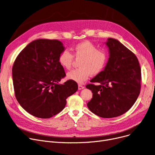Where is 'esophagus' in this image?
I'll return each mask as SVG.
<instances>
[{
    "label": "esophagus",
    "mask_w": 155,
    "mask_h": 155,
    "mask_svg": "<svg viewBox=\"0 0 155 155\" xmlns=\"http://www.w3.org/2000/svg\"><path fill=\"white\" fill-rule=\"evenodd\" d=\"M83 88H84V86H83V85H81V84H78V89L79 90H82Z\"/></svg>",
    "instance_id": "1"
}]
</instances>
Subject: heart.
<instances>
[{"instance_id": "b5f03b06", "label": "heart", "mask_w": 155, "mask_h": 155, "mask_svg": "<svg viewBox=\"0 0 155 155\" xmlns=\"http://www.w3.org/2000/svg\"><path fill=\"white\" fill-rule=\"evenodd\" d=\"M73 54L79 61V68L67 73V78L78 83H83L90 76L97 75L103 71L108 60V53L106 49L98 47L89 41L78 44L72 49ZM60 65L70 69L74 61L71 52L65 50L58 58Z\"/></svg>"}]
</instances>
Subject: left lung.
<instances>
[{"instance_id": "obj_1", "label": "left lung", "mask_w": 155, "mask_h": 155, "mask_svg": "<svg viewBox=\"0 0 155 155\" xmlns=\"http://www.w3.org/2000/svg\"><path fill=\"white\" fill-rule=\"evenodd\" d=\"M110 57L104 70L86 87L93 93L87 103L94 114L103 118L120 116L128 111L140 92L141 69L133 52L116 39L106 42Z\"/></svg>"}]
</instances>
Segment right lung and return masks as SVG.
<instances>
[{
    "label": "right lung",
    "instance_id": "1",
    "mask_svg": "<svg viewBox=\"0 0 155 155\" xmlns=\"http://www.w3.org/2000/svg\"><path fill=\"white\" fill-rule=\"evenodd\" d=\"M65 47L58 40L31 41L16 58L12 68L16 99L29 114L49 119L63 110L68 97L78 88L76 82H59L65 76L58 58Z\"/></svg>",
    "mask_w": 155,
    "mask_h": 155
}]
</instances>
